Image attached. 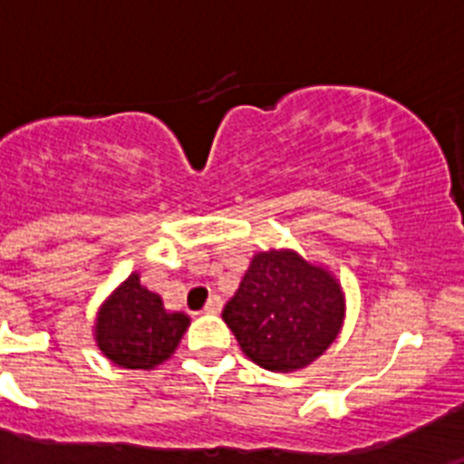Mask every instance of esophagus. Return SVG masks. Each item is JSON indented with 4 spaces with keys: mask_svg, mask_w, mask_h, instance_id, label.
Instances as JSON below:
<instances>
[{
    "mask_svg": "<svg viewBox=\"0 0 464 464\" xmlns=\"http://www.w3.org/2000/svg\"><path fill=\"white\" fill-rule=\"evenodd\" d=\"M220 309H223V299L218 295H211L207 299V304H204V314H218Z\"/></svg>",
    "mask_w": 464,
    "mask_h": 464,
    "instance_id": "obj_1",
    "label": "esophagus"
}]
</instances>
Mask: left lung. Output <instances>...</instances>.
Returning a JSON list of instances; mask_svg holds the SVG:
<instances>
[{
    "label": "left lung",
    "instance_id": "obj_1",
    "mask_svg": "<svg viewBox=\"0 0 464 464\" xmlns=\"http://www.w3.org/2000/svg\"><path fill=\"white\" fill-rule=\"evenodd\" d=\"M223 321L256 364L269 372L302 370L337 339L342 285L293 251L257 253L225 304Z\"/></svg>",
    "mask_w": 464,
    "mask_h": 464
}]
</instances>
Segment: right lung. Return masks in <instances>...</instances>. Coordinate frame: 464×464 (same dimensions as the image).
Segmentation results:
<instances>
[{
	"mask_svg": "<svg viewBox=\"0 0 464 464\" xmlns=\"http://www.w3.org/2000/svg\"><path fill=\"white\" fill-rule=\"evenodd\" d=\"M190 325L186 314H169L160 295L127 278L97 315L94 337L109 360L127 370H153L165 362Z\"/></svg>",
	"mask_w": 464,
	"mask_h": 464,
	"instance_id": "1",
	"label": "right lung"
}]
</instances>
